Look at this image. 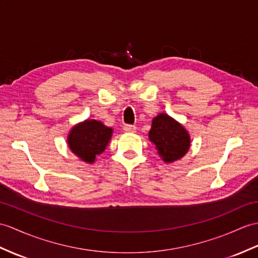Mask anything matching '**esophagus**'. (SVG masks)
Returning a JSON list of instances; mask_svg holds the SVG:
<instances>
[{
    "label": "esophagus",
    "instance_id": "obj_1",
    "mask_svg": "<svg viewBox=\"0 0 258 258\" xmlns=\"http://www.w3.org/2000/svg\"><path fill=\"white\" fill-rule=\"evenodd\" d=\"M123 130L124 132H126V133H135L136 126H134V125H124Z\"/></svg>",
    "mask_w": 258,
    "mask_h": 258
}]
</instances>
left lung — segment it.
<instances>
[{
	"mask_svg": "<svg viewBox=\"0 0 258 258\" xmlns=\"http://www.w3.org/2000/svg\"><path fill=\"white\" fill-rule=\"evenodd\" d=\"M148 137L156 146L157 153L165 163H173L182 158L190 147L188 132L166 113L153 118Z\"/></svg>",
	"mask_w": 258,
	"mask_h": 258,
	"instance_id": "1",
	"label": "left lung"
}]
</instances>
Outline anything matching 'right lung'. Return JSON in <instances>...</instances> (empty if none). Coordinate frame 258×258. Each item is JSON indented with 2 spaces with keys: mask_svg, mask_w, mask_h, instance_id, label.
<instances>
[{
  "mask_svg": "<svg viewBox=\"0 0 258 258\" xmlns=\"http://www.w3.org/2000/svg\"><path fill=\"white\" fill-rule=\"evenodd\" d=\"M113 128L97 119H86L70 130L67 137L70 151L82 161L93 164L109 144Z\"/></svg>",
  "mask_w": 258,
  "mask_h": 258,
  "instance_id": "obj_1",
  "label": "right lung"
}]
</instances>
